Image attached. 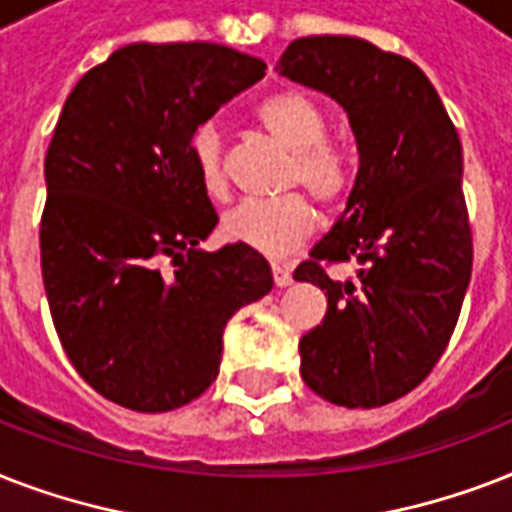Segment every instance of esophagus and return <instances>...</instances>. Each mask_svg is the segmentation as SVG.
Returning a JSON list of instances; mask_svg holds the SVG:
<instances>
[{
    "label": "esophagus",
    "instance_id": "1",
    "mask_svg": "<svg viewBox=\"0 0 512 512\" xmlns=\"http://www.w3.org/2000/svg\"><path fill=\"white\" fill-rule=\"evenodd\" d=\"M271 271H273V284H276V287H289V284H292V271H289L287 265L273 263Z\"/></svg>",
    "mask_w": 512,
    "mask_h": 512
}]
</instances>
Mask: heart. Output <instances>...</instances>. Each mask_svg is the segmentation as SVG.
<instances>
[{"mask_svg": "<svg viewBox=\"0 0 512 512\" xmlns=\"http://www.w3.org/2000/svg\"><path fill=\"white\" fill-rule=\"evenodd\" d=\"M257 122L281 146L292 151L284 185L305 188L324 209H337L356 185V159L348 148L329 140V116L319 100L300 90H284L257 106ZM193 170L201 191L223 199L228 177L223 167V138L212 122L199 124L191 135ZM316 215L303 193L279 199H244L220 220L228 241L268 257H284L313 233Z\"/></svg>", "mask_w": 512, "mask_h": 512, "instance_id": "1", "label": "heart"}]
</instances>
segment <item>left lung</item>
Returning a JSON list of instances; mask_svg holds the SVG:
<instances>
[{"instance_id": "obj_1", "label": "left lung", "mask_w": 512, "mask_h": 512, "mask_svg": "<svg viewBox=\"0 0 512 512\" xmlns=\"http://www.w3.org/2000/svg\"><path fill=\"white\" fill-rule=\"evenodd\" d=\"M276 71L335 98L358 146L348 207L295 271L327 295L300 374L337 406H385L433 372L468 292L460 138L420 66L356 36L295 39ZM340 262L359 265L356 280L328 276Z\"/></svg>"}]
</instances>
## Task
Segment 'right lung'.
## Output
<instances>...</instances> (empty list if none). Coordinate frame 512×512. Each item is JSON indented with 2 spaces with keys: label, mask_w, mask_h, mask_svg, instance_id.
I'll use <instances>...</instances> for the list:
<instances>
[{
  "label": "right lung",
  "mask_w": 512,
  "mask_h": 512,
  "mask_svg": "<svg viewBox=\"0 0 512 512\" xmlns=\"http://www.w3.org/2000/svg\"><path fill=\"white\" fill-rule=\"evenodd\" d=\"M263 76V60L223 44L138 42L90 68L60 111L44 159V292L76 372L132 412L199 398L228 319L273 287L252 249H199L217 212L191 159L193 130Z\"/></svg>",
  "instance_id": "1"
}]
</instances>
